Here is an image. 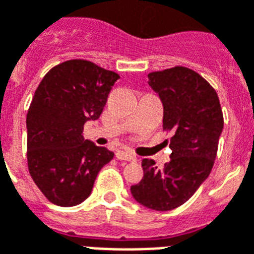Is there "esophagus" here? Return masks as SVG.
<instances>
[{
    "mask_svg": "<svg viewBox=\"0 0 254 254\" xmlns=\"http://www.w3.org/2000/svg\"><path fill=\"white\" fill-rule=\"evenodd\" d=\"M116 157H117L118 160H127V161L136 160V155H133L132 152H129V151H117Z\"/></svg>",
    "mask_w": 254,
    "mask_h": 254,
    "instance_id": "1",
    "label": "esophagus"
}]
</instances>
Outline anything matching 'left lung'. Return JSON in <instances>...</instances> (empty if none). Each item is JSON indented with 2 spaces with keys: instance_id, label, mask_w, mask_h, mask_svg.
I'll list each match as a JSON object with an SVG mask.
<instances>
[{
  "instance_id": "left-lung-1",
  "label": "left lung",
  "mask_w": 254,
  "mask_h": 254,
  "mask_svg": "<svg viewBox=\"0 0 254 254\" xmlns=\"http://www.w3.org/2000/svg\"><path fill=\"white\" fill-rule=\"evenodd\" d=\"M148 79L163 103V129L172 133V153L161 170L144 159V178L130 192L142 206L168 211L186 203L211 172L223 129L222 109L217 91L187 67L151 72Z\"/></svg>"
}]
</instances>
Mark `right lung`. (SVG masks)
<instances>
[{
  "label": "right lung",
  "instance_id": "1",
  "mask_svg": "<svg viewBox=\"0 0 254 254\" xmlns=\"http://www.w3.org/2000/svg\"><path fill=\"white\" fill-rule=\"evenodd\" d=\"M120 75L74 59L51 68L27 114V157L32 179L50 202L76 206L113 153L83 138V125L98 120Z\"/></svg>",
  "mask_w": 254,
  "mask_h": 254
}]
</instances>
